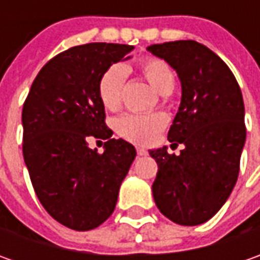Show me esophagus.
Returning a JSON list of instances; mask_svg holds the SVG:
<instances>
[{
    "mask_svg": "<svg viewBox=\"0 0 260 260\" xmlns=\"http://www.w3.org/2000/svg\"><path fill=\"white\" fill-rule=\"evenodd\" d=\"M137 155L139 156H146L147 155V150L143 147H137Z\"/></svg>",
    "mask_w": 260,
    "mask_h": 260,
    "instance_id": "34e87169",
    "label": "esophagus"
}]
</instances>
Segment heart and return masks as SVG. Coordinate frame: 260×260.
Listing matches in <instances>:
<instances>
[{
	"mask_svg": "<svg viewBox=\"0 0 260 260\" xmlns=\"http://www.w3.org/2000/svg\"><path fill=\"white\" fill-rule=\"evenodd\" d=\"M140 72L159 94L174 91L175 75L171 66L157 57H146L140 62ZM127 69L123 65H111L101 74L96 92L101 104L108 111H115L121 105V94ZM166 124L162 114H125L115 121L117 133L137 145L153 143Z\"/></svg>",
	"mask_w": 260,
	"mask_h": 260,
	"instance_id": "obj_1",
	"label": "heart"
}]
</instances>
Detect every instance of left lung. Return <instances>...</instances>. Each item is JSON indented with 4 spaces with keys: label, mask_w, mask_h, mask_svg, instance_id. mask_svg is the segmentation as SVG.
Masks as SVG:
<instances>
[{
    "label": "left lung",
    "mask_w": 260,
    "mask_h": 260,
    "mask_svg": "<svg viewBox=\"0 0 260 260\" xmlns=\"http://www.w3.org/2000/svg\"><path fill=\"white\" fill-rule=\"evenodd\" d=\"M147 50L181 81V104L168 140L185 146L178 156L166 147L149 150L157 164L153 198L176 224H203L224 205L239 176L246 142L242 91L229 66L198 42H168Z\"/></svg>",
    "instance_id": "obj_1"
}]
</instances>
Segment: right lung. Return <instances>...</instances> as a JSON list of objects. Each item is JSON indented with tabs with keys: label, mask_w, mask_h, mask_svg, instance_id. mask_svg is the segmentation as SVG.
Here are the masks:
<instances>
[{
	"label": "right lung",
	"mask_w": 260,
	"mask_h": 260,
	"mask_svg": "<svg viewBox=\"0 0 260 260\" xmlns=\"http://www.w3.org/2000/svg\"><path fill=\"white\" fill-rule=\"evenodd\" d=\"M135 47L88 43L71 47L37 74L23 105V156L39 201L72 230H92L113 214L135 146L111 139L96 85L107 68ZM91 138L107 140L105 153Z\"/></svg>",
	"instance_id": "1"
}]
</instances>
